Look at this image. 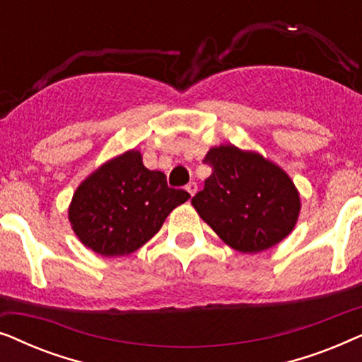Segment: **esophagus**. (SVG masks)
<instances>
[{"mask_svg":"<svg viewBox=\"0 0 362 362\" xmlns=\"http://www.w3.org/2000/svg\"><path fill=\"white\" fill-rule=\"evenodd\" d=\"M186 191L189 192L191 196H194V194H196V191H197V185H196V182H194V181H191L189 185L186 186Z\"/></svg>","mask_w":362,"mask_h":362,"instance_id":"obj_1","label":"esophagus"}]
</instances>
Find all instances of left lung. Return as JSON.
Segmentation results:
<instances>
[{
	"label": "left lung",
	"instance_id": "8db88e82",
	"mask_svg": "<svg viewBox=\"0 0 362 362\" xmlns=\"http://www.w3.org/2000/svg\"><path fill=\"white\" fill-rule=\"evenodd\" d=\"M204 163L212 173L191 204L227 245L257 254L293 230L300 194L280 166L234 145L211 148Z\"/></svg>",
	"mask_w": 362,
	"mask_h": 362
}]
</instances>
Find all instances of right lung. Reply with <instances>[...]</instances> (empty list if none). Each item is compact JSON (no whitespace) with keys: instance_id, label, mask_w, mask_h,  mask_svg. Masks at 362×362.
Returning <instances> with one entry per match:
<instances>
[{"instance_id":"obj_1","label":"right lung","mask_w":362,"mask_h":362,"mask_svg":"<svg viewBox=\"0 0 362 362\" xmlns=\"http://www.w3.org/2000/svg\"><path fill=\"white\" fill-rule=\"evenodd\" d=\"M189 197L185 189L168 186L165 173L145 168L140 151L130 150L81 182L69 206V221L78 240L95 254L128 255Z\"/></svg>"}]
</instances>
